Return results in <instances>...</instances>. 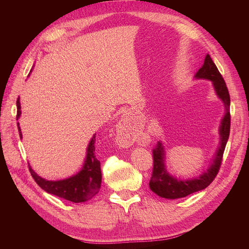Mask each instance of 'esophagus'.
Listing matches in <instances>:
<instances>
[{
    "mask_svg": "<svg viewBox=\"0 0 249 249\" xmlns=\"http://www.w3.org/2000/svg\"><path fill=\"white\" fill-rule=\"evenodd\" d=\"M130 124H131V123H130V116L127 115V114H124V115L123 116L122 120H120V122H119V127H120V130H123V132H130V131H131L130 127H127V126H130V125H129Z\"/></svg>",
    "mask_w": 249,
    "mask_h": 249,
    "instance_id": "esophagus-1",
    "label": "esophagus"
}]
</instances>
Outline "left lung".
Masks as SVG:
<instances>
[{
  "label": "left lung",
  "instance_id": "obj_1",
  "mask_svg": "<svg viewBox=\"0 0 249 249\" xmlns=\"http://www.w3.org/2000/svg\"><path fill=\"white\" fill-rule=\"evenodd\" d=\"M194 78L209 80L212 82L217 96L219 97L224 105L225 113L219 125V146H218L213 160L209 165V167L206 171H203L201 175H199L196 178L180 179L171 176L167 171L166 164H165L166 152H165V147L162 141L158 142L156 148L153 150L154 168L152 178H150L149 180V188L153 192H155L157 195H159L160 197L163 198H182L194 192L203 190L205 188H207L213 182V179L216 178L218 171H219L223 152L229 140L231 129L230 93L221 73L218 71L217 66L215 65L212 58L210 57L209 54L206 56L202 66L198 70V71L195 73Z\"/></svg>",
  "mask_w": 249,
  "mask_h": 249
}]
</instances>
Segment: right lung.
I'll list each match as a JSON object with an SVG mask.
<instances>
[{
    "label": "right lung",
    "instance_id": "right-lung-1",
    "mask_svg": "<svg viewBox=\"0 0 249 249\" xmlns=\"http://www.w3.org/2000/svg\"><path fill=\"white\" fill-rule=\"evenodd\" d=\"M18 114L17 119L20 117V102L19 96L17 101ZM19 137L22 138V134L18 123ZM95 134L90 139L86 149V158L82 169L70 178L59 180H48L39 177L29 165L30 172L41 189L46 192L56 195L58 197L64 198L72 202H84L92 198L100 191L102 183L101 163L95 156Z\"/></svg>",
    "mask_w": 249,
    "mask_h": 249
}]
</instances>
